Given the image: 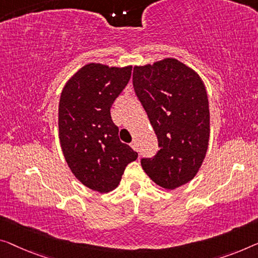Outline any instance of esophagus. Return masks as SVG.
Listing matches in <instances>:
<instances>
[{
  "label": "esophagus",
  "instance_id": "1",
  "mask_svg": "<svg viewBox=\"0 0 258 258\" xmlns=\"http://www.w3.org/2000/svg\"><path fill=\"white\" fill-rule=\"evenodd\" d=\"M130 146L134 149V151H137V152H138V149H139V148H138V144H137V141H136V140H133L132 142H131Z\"/></svg>",
  "mask_w": 258,
  "mask_h": 258
}]
</instances>
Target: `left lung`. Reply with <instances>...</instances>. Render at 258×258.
<instances>
[{
    "mask_svg": "<svg viewBox=\"0 0 258 258\" xmlns=\"http://www.w3.org/2000/svg\"><path fill=\"white\" fill-rule=\"evenodd\" d=\"M134 91L159 141L154 157L141 166L154 183L174 190L195 177L210 139L205 84L194 69L167 57L133 69Z\"/></svg>",
    "mask_w": 258,
    "mask_h": 258,
    "instance_id": "1",
    "label": "left lung"
}]
</instances>
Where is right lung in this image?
<instances>
[{"label":"right lung","mask_w":258,"mask_h":258,"mask_svg":"<svg viewBox=\"0 0 258 258\" xmlns=\"http://www.w3.org/2000/svg\"><path fill=\"white\" fill-rule=\"evenodd\" d=\"M132 66H83L64 84L59 102V139L68 167L83 185L101 194L116 189L138 153L119 140L111 118L114 99Z\"/></svg>","instance_id":"1"}]
</instances>
